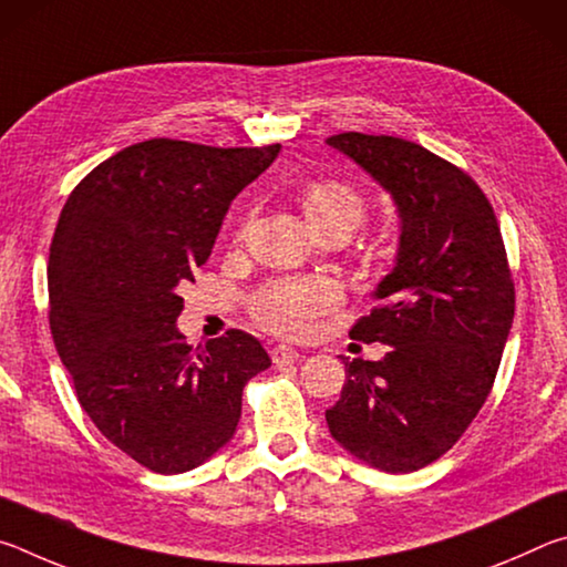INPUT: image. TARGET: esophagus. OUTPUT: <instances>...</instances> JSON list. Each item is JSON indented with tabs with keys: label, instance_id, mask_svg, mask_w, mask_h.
I'll list each match as a JSON object with an SVG mask.
<instances>
[{
	"label": "esophagus",
	"instance_id": "1",
	"mask_svg": "<svg viewBox=\"0 0 567 567\" xmlns=\"http://www.w3.org/2000/svg\"><path fill=\"white\" fill-rule=\"evenodd\" d=\"M297 360H300V352L290 348V344H277V348H272L275 368H287V364H292Z\"/></svg>",
	"mask_w": 567,
	"mask_h": 567
}]
</instances>
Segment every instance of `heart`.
Segmentation results:
<instances>
[{
	"instance_id": "1",
	"label": "heart",
	"mask_w": 567,
	"mask_h": 567,
	"mask_svg": "<svg viewBox=\"0 0 567 567\" xmlns=\"http://www.w3.org/2000/svg\"><path fill=\"white\" fill-rule=\"evenodd\" d=\"M300 205L315 233L348 229L362 225L364 199L360 192L340 179H312L300 192ZM249 215L243 217L239 235H245ZM340 287L332 280H282L257 295L255 315L267 330L285 338H307L318 328L324 312L340 305Z\"/></svg>"
}]
</instances>
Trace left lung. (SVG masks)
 <instances>
[{"mask_svg":"<svg viewBox=\"0 0 567 567\" xmlns=\"http://www.w3.org/2000/svg\"><path fill=\"white\" fill-rule=\"evenodd\" d=\"M398 207L395 267L380 302L350 330L390 344L378 362H344L330 435L360 463L412 473L453 447L491 395L515 315L501 227L473 177L415 142L342 132L324 140Z\"/></svg>","mask_w":567,"mask_h":567,"instance_id":"left-lung-1","label":"left lung"}]
</instances>
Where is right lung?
Here are the masks:
<instances>
[{
	"label": "right lung",
	"instance_id": "right-lung-1",
	"mask_svg": "<svg viewBox=\"0 0 567 567\" xmlns=\"http://www.w3.org/2000/svg\"><path fill=\"white\" fill-rule=\"evenodd\" d=\"M277 152L140 142L94 167L56 223L47 265L56 352L100 433L155 473L219 453L247 380L272 364L243 330L192 350L177 287L195 282L233 199Z\"/></svg>",
	"mask_w": 567,
	"mask_h": 567
}]
</instances>
